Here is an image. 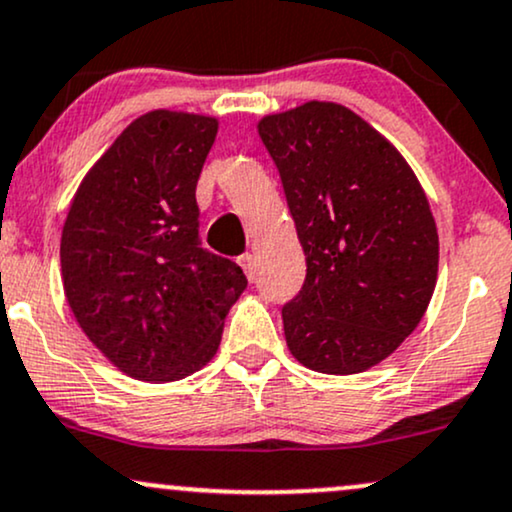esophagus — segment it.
<instances>
[{"label": "esophagus", "instance_id": "1", "mask_svg": "<svg viewBox=\"0 0 512 512\" xmlns=\"http://www.w3.org/2000/svg\"><path fill=\"white\" fill-rule=\"evenodd\" d=\"M237 263L242 266L246 277H249V280H254V277H256V258H254V254H242L237 258Z\"/></svg>", "mask_w": 512, "mask_h": 512}]
</instances>
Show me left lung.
Here are the masks:
<instances>
[{
    "label": "left lung",
    "mask_w": 512,
    "mask_h": 512,
    "mask_svg": "<svg viewBox=\"0 0 512 512\" xmlns=\"http://www.w3.org/2000/svg\"><path fill=\"white\" fill-rule=\"evenodd\" d=\"M258 135L306 254L301 292L282 306L289 351L327 375L368 370L399 349L432 299L430 201L399 151L342 104L266 116Z\"/></svg>",
    "instance_id": "left-lung-1"
}]
</instances>
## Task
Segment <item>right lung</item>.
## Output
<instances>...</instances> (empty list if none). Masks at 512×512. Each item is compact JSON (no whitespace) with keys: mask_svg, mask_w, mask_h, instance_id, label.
<instances>
[{"mask_svg":"<svg viewBox=\"0 0 512 512\" xmlns=\"http://www.w3.org/2000/svg\"><path fill=\"white\" fill-rule=\"evenodd\" d=\"M218 121L151 111L132 121L75 192L61 235L68 306L125 375L173 382L218 351L242 268L201 246L197 180Z\"/></svg>","mask_w":512,"mask_h":512,"instance_id":"1","label":"right lung"}]
</instances>
